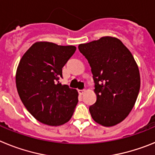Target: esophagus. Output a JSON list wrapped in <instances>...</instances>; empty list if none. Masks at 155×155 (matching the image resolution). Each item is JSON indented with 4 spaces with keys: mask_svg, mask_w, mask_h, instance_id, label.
I'll use <instances>...</instances> for the list:
<instances>
[{
    "mask_svg": "<svg viewBox=\"0 0 155 155\" xmlns=\"http://www.w3.org/2000/svg\"><path fill=\"white\" fill-rule=\"evenodd\" d=\"M84 92H85V90H78V93L82 95V94H84Z\"/></svg>",
    "mask_w": 155,
    "mask_h": 155,
    "instance_id": "1",
    "label": "esophagus"
}]
</instances>
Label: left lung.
<instances>
[{
  "label": "left lung",
  "mask_w": 155,
  "mask_h": 155,
  "mask_svg": "<svg viewBox=\"0 0 155 155\" xmlns=\"http://www.w3.org/2000/svg\"><path fill=\"white\" fill-rule=\"evenodd\" d=\"M94 81L97 99L89 107L97 124L113 127L132 110L140 87L139 68L130 51L117 38L105 36L80 44Z\"/></svg>",
  "instance_id": "8db88e82"
}]
</instances>
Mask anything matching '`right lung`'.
I'll return each mask as SVG.
<instances>
[{"label":"right lung","instance_id":"1","mask_svg":"<svg viewBox=\"0 0 155 155\" xmlns=\"http://www.w3.org/2000/svg\"><path fill=\"white\" fill-rule=\"evenodd\" d=\"M75 50L74 46L36 42L20 60L15 76L18 93L27 110L42 124L63 125L73 116L78 92L59 79Z\"/></svg>","mask_w":155,"mask_h":155}]
</instances>
